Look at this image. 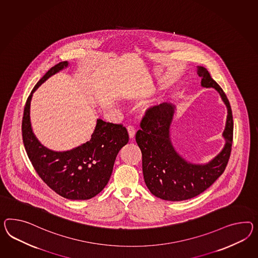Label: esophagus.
I'll list each match as a JSON object with an SVG mask.
<instances>
[{"mask_svg": "<svg viewBox=\"0 0 258 258\" xmlns=\"http://www.w3.org/2000/svg\"><path fill=\"white\" fill-rule=\"evenodd\" d=\"M127 131H128V134H129V138L131 139H134L135 136H136V130H135L134 126H128V127H127Z\"/></svg>", "mask_w": 258, "mask_h": 258, "instance_id": "obj_1", "label": "esophagus"}]
</instances>
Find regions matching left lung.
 <instances>
[{
  "instance_id": "8db88e82",
  "label": "left lung",
  "mask_w": 258,
  "mask_h": 258,
  "mask_svg": "<svg viewBox=\"0 0 258 258\" xmlns=\"http://www.w3.org/2000/svg\"><path fill=\"white\" fill-rule=\"evenodd\" d=\"M201 86L214 88L227 108L223 150L207 164H192L182 158L172 144L170 126L176 106L168 103L152 106L141 119L136 140L142 152V170L148 189L167 201L192 199L203 192L225 171L231 153L233 116L225 93L205 67H198Z\"/></svg>"
}]
</instances>
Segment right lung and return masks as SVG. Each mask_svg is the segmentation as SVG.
Masks as SVG:
<instances>
[{
	"instance_id": "obj_1",
	"label": "right lung",
	"mask_w": 258,
	"mask_h": 258,
	"mask_svg": "<svg viewBox=\"0 0 258 258\" xmlns=\"http://www.w3.org/2000/svg\"><path fill=\"white\" fill-rule=\"evenodd\" d=\"M68 66V61H61L51 67L33 88L24 107L22 139L35 171L50 189L64 199L87 200L106 187L116 157L128 143L129 136L124 126L98 119L91 139L70 151L54 152L40 143L30 119L33 93L47 79Z\"/></svg>"
}]
</instances>
